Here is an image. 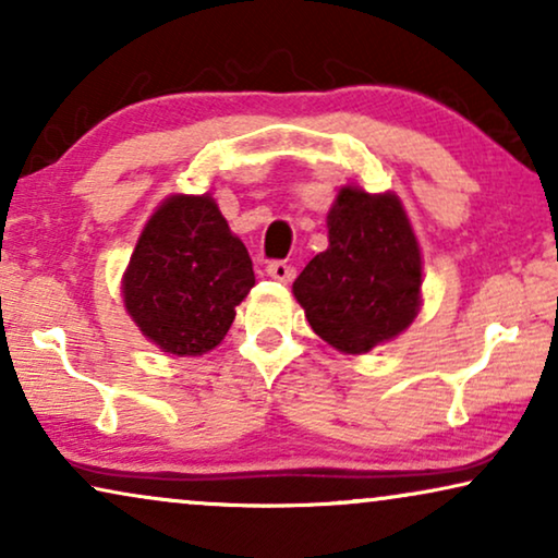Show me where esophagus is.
I'll return each mask as SVG.
<instances>
[{"label":"esophagus","mask_w":558,"mask_h":558,"mask_svg":"<svg viewBox=\"0 0 558 558\" xmlns=\"http://www.w3.org/2000/svg\"><path fill=\"white\" fill-rule=\"evenodd\" d=\"M266 274H269L271 279L281 281V284H287V281L294 279V266L287 262H271L269 266H266Z\"/></svg>","instance_id":"obj_1"}]
</instances>
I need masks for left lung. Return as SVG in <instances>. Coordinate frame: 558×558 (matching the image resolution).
I'll return each mask as SVG.
<instances>
[{"label": "left lung", "mask_w": 558, "mask_h": 558, "mask_svg": "<svg viewBox=\"0 0 558 558\" xmlns=\"http://www.w3.org/2000/svg\"><path fill=\"white\" fill-rule=\"evenodd\" d=\"M330 246L296 277L292 292L327 345L361 355L393 340L422 304V254L393 193L345 185L327 213Z\"/></svg>", "instance_id": "obj_1"}]
</instances>
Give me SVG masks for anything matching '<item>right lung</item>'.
I'll use <instances>...</instances> for the list:
<instances>
[{
	"instance_id": "obj_1",
	"label": "right lung",
	"mask_w": 558,
	"mask_h": 558,
	"mask_svg": "<svg viewBox=\"0 0 558 558\" xmlns=\"http://www.w3.org/2000/svg\"><path fill=\"white\" fill-rule=\"evenodd\" d=\"M254 264L213 197L170 195L147 220L121 281L142 335L172 355H203L231 330Z\"/></svg>"
}]
</instances>
